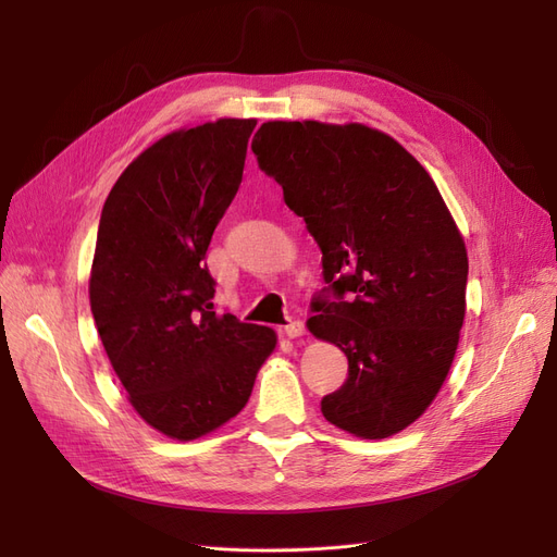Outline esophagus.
Segmentation results:
<instances>
[{
    "instance_id": "obj_1",
    "label": "esophagus",
    "mask_w": 557,
    "mask_h": 557,
    "mask_svg": "<svg viewBox=\"0 0 557 557\" xmlns=\"http://www.w3.org/2000/svg\"><path fill=\"white\" fill-rule=\"evenodd\" d=\"M283 332H285V336H290V339H297V336H301V334L307 332L305 320H290V323L283 327Z\"/></svg>"
}]
</instances>
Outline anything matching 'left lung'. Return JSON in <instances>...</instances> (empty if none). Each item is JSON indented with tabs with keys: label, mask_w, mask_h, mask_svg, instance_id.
Returning <instances> with one entry per match:
<instances>
[{
	"label": "left lung",
	"mask_w": 557,
	"mask_h": 557,
	"mask_svg": "<svg viewBox=\"0 0 557 557\" xmlns=\"http://www.w3.org/2000/svg\"><path fill=\"white\" fill-rule=\"evenodd\" d=\"M250 148L323 250L307 325L346 352L348 379L320 411L362 440L401 432L440 393L465 320L467 250L440 190L358 123L272 121Z\"/></svg>",
	"instance_id": "1"
}]
</instances>
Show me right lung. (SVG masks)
<instances>
[{
    "instance_id": "right-lung-1",
    "label": "right lung",
    "mask_w": 557,
    "mask_h": 557,
    "mask_svg": "<svg viewBox=\"0 0 557 557\" xmlns=\"http://www.w3.org/2000/svg\"><path fill=\"white\" fill-rule=\"evenodd\" d=\"M256 121L172 132L111 188L90 274L99 339L132 407L178 442L237 416L276 346L264 325L213 309L205 256L237 195Z\"/></svg>"
}]
</instances>
